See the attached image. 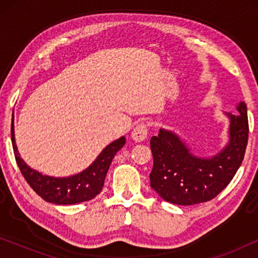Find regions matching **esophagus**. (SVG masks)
<instances>
[{"instance_id":"1","label":"esophagus","mask_w":258,"mask_h":258,"mask_svg":"<svg viewBox=\"0 0 258 258\" xmlns=\"http://www.w3.org/2000/svg\"><path fill=\"white\" fill-rule=\"evenodd\" d=\"M148 136V125L146 123H139L132 133V137L136 142H142Z\"/></svg>"}]
</instances>
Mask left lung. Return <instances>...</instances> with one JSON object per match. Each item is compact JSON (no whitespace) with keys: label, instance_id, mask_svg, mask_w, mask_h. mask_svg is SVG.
Here are the masks:
<instances>
[{"label":"left lung","instance_id":"1","mask_svg":"<svg viewBox=\"0 0 258 258\" xmlns=\"http://www.w3.org/2000/svg\"><path fill=\"white\" fill-rule=\"evenodd\" d=\"M239 114L230 118L228 146L211 158L190 154L177 135L160 129L150 140L154 157L150 185L162 199L178 206H192L213 200L227 186L244 158L249 123L246 104L241 102Z\"/></svg>","mask_w":258,"mask_h":258}]
</instances>
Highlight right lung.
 Segmentation results:
<instances>
[{
    "instance_id": "1",
    "label": "right lung",
    "mask_w": 258,
    "mask_h": 258,
    "mask_svg": "<svg viewBox=\"0 0 258 258\" xmlns=\"http://www.w3.org/2000/svg\"><path fill=\"white\" fill-rule=\"evenodd\" d=\"M12 143L16 163L22 172L24 179L31 189L42 197L44 201L54 204H76L86 201L93 200L101 192L104 185V178L108 169L110 167L112 158L116 153L125 144V137L114 141L109 144L93 164L80 174L70 176V177H50L42 175L24 163L20 157L15 144L14 135V114L12 121Z\"/></svg>"
}]
</instances>
